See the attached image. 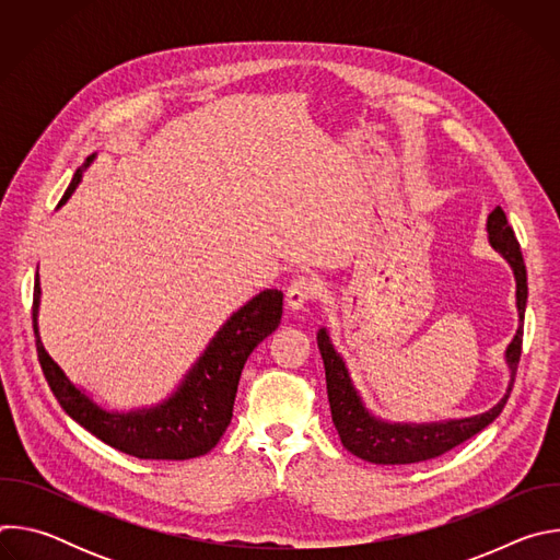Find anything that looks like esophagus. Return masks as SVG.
<instances>
[{
    "instance_id": "esophagus-1",
    "label": "esophagus",
    "mask_w": 560,
    "mask_h": 560,
    "mask_svg": "<svg viewBox=\"0 0 560 560\" xmlns=\"http://www.w3.org/2000/svg\"><path fill=\"white\" fill-rule=\"evenodd\" d=\"M316 290H318V285H316L314 279H307V277L294 279V281L288 285V290H285V303H288V307L301 310L307 301H312V299L316 296Z\"/></svg>"
}]
</instances>
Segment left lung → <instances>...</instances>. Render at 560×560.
I'll list each match as a JSON object with an SVG mask.
<instances>
[{
    "label": "left lung",
    "mask_w": 560,
    "mask_h": 560,
    "mask_svg": "<svg viewBox=\"0 0 560 560\" xmlns=\"http://www.w3.org/2000/svg\"><path fill=\"white\" fill-rule=\"evenodd\" d=\"M488 234H490V246L512 266L514 279H516L518 330L505 350V363L510 368V385L505 396L492 410L476 417H467V419H452V421H439V423H389V421L376 419L363 406V398L352 385L343 357L332 346L328 328H322L316 332V343L326 365L332 421L341 436L343 447L354 456L376 465H408V463L436 458L447 450L460 445L463 441L471 439L483 428H488L503 412L514 385L518 359H521L523 316L527 305V270H525V261L521 255V246L514 236V230L508 223V217L501 206H497L488 217Z\"/></svg>",
    "instance_id": "left-lung-1"
}]
</instances>
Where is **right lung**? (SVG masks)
<instances>
[{
	"label": "right lung",
	"mask_w": 560,
	"mask_h": 560,
	"mask_svg": "<svg viewBox=\"0 0 560 560\" xmlns=\"http://www.w3.org/2000/svg\"><path fill=\"white\" fill-rule=\"evenodd\" d=\"M93 159L95 154H91L86 164L74 173L59 206H63L74 192ZM39 296L42 288L37 275L33 294V330L44 376L59 406L72 421L110 447L137 458L156 460L195 458L208 454L219 443L232 419L242 370L253 350L279 328L283 312L281 290L259 292L219 328L203 354L166 401L130 412H110L97 406L84 389H79L46 352L37 326Z\"/></svg>",
	"instance_id": "add662e5"
}]
</instances>
